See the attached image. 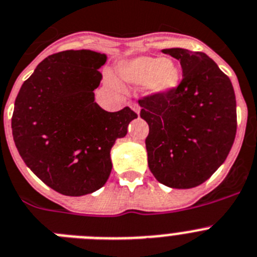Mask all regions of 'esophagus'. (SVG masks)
<instances>
[{
    "mask_svg": "<svg viewBox=\"0 0 257 257\" xmlns=\"http://www.w3.org/2000/svg\"><path fill=\"white\" fill-rule=\"evenodd\" d=\"M128 106H130L137 114L140 113V106L137 104V102H128Z\"/></svg>",
    "mask_w": 257,
    "mask_h": 257,
    "instance_id": "1",
    "label": "esophagus"
}]
</instances>
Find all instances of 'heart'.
I'll use <instances>...</instances> for the list:
<instances>
[{
    "label": "heart",
    "instance_id": "obj_1",
    "mask_svg": "<svg viewBox=\"0 0 257 257\" xmlns=\"http://www.w3.org/2000/svg\"><path fill=\"white\" fill-rule=\"evenodd\" d=\"M118 76L127 84H144L146 91L151 95H169L181 84L182 70L170 58L140 56L120 62ZM107 83L114 88L119 87L117 79L111 75H107Z\"/></svg>",
    "mask_w": 257,
    "mask_h": 257
}]
</instances>
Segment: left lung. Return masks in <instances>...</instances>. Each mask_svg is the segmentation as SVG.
<instances>
[{"mask_svg": "<svg viewBox=\"0 0 257 257\" xmlns=\"http://www.w3.org/2000/svg\"><path fill=\"white\" fill-rule=\"evenodd\" d=\"M178 60L183 78L169 95L139 100L140 117L150 126L148 166L172 188L201 185L226 160L236 134L233 84L212 58L182 48L162 49Z\"/></svg>", "mask_w": 257, "mask_h": 257, "instance_id": "left-lung-1", "label": "left lung"}]
</instances>
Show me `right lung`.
<instances>
[{"label":"right lung","instance_id":"1","mask_svg":"<svg viewBox=\"0 0 257 257\" xmlns=\"http://www.w3.org/2000/svg\"><path fill=\"white\" fill-rule=\"evenodd\" d=\"M107 57L65 50L47 57L22 84L12 128L26 165L54 191L83 196L97 191L111 172L110 151L138 118L128 106L104 110L95 101Z\"/></svg>","mask_w":257,"mask_h":257}]
</instances>
